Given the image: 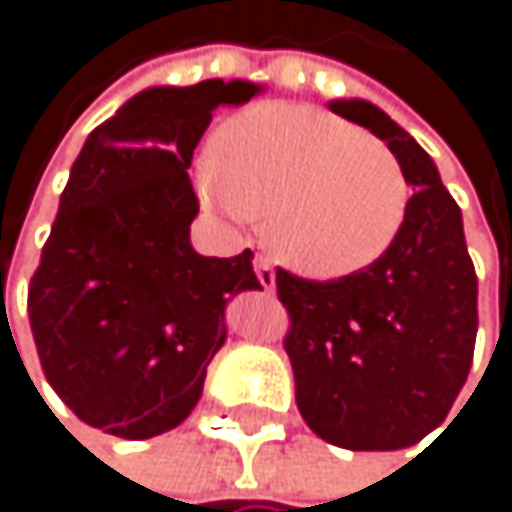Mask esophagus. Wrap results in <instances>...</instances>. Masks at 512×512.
Listing matches in <instances>:
<instances>
[{
  "label": "esophagus",
  "mask_w": 512,
  "mask_h": 512,
  "mask_svg": "<svg viewBox=\"0 0 512 512\" xmlns=\"http://www.w3.org/2000/svg\"><path fill=\"white\" fill-rule=\"evenodd\" d=\"M254 273H258V282H261L267 291L276 288V270H273V264H270L267 258H254Z\"/></svg>",
  "instance_id": "34e87169"
}]
</instances>
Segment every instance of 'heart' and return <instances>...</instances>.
I'll list each match as a JSON object with an SVG mask.
<instances>
[{"label": "heart", "mask_w": 512, "mask_h": 512, "mask_svg": "<svg viewBox=\"0 0 512 512\" xmlns=\"http://www.w3.org/2000/svg\"><path fill=\"white\" fill-rule=\"evenodd\" d=\"M199 187L230 221L264 218L276 258L319 279L387 254L411 202L381 141L304 104H258L224 122Z\"/></svg>", "instance_id": "b5f03b06"}]
</instances>
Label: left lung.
I'll return each instance as SVG.
<instances>
[{
  "label": "left lung",
  "mask_w": 512,
  "mask_h": 512,
  "mask_svg": "<svg viewBox=\"0 0 512 512\" xmlns=\"http://www.w3.org/2000/svg\"><path fill=\"white\" fill-rule=\"evenodd\" d=\"M390 147L411 202L387 254L341 279L276 270L288 310L285 353L307 427L341 448L393 451L421 442L455 405L476 344V270L461 208L433 159L368 101H331Z\"/></svg>",
  "instance_id": "1"
}]
</instances>
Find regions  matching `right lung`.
I'll return each mask as SVG.
<instances>
[{
    "instance_id": "add662e5",
    "label": "right lung",
    "mask_w": 512,
    "mask_h": 512,
    "mask_svg": "<svg viewBox=\"0 0 512 512\" xmlns=\"http://www.w3.org/2000/svg\"><path fill=\"white\" fill-rule=\"evenodd\" d=\"M258 91L242 79L147 88L76 156L27 313L48 384L88 427L150 439L187 421L227 341V301L261 288L248 248L202 258L190 245L187 174L211 113Z\"/></svg>"
}]
</instances>
